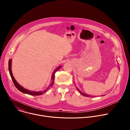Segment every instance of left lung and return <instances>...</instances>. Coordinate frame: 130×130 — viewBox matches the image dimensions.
Instances as JSON below:
<instances>
[{"mask_svg": "<svg viewBox=\"0 0 130 130\" xmlns=\"http://www.w3.org/2000/svg\"><path fill=\"white\" fill-rule=\"evenodd\" d=\"M77 87V86H76ZM77 88V90L79 91V92H80V93L82 95H83V96H85V97H93V96H90V95H87V94H84V93H83V92H82L81 91H80V90H79V89L77 87H76ZM103 95H101V96H103Z\"/></svg>", "mask_w": 130, "mask_h": 130, "instance_id": "8db88e82", "label": "left lung"}]
</instances>
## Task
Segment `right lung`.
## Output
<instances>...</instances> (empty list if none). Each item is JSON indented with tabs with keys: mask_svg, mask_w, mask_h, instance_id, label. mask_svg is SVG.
Returning a JSON list of instances; mask_svg holds the SVG:
<instances>
[{
	"mask_svg": "<svg viewBox=\"0 0 130 130\" xmlns=\"http://www.w3.org/2000/svg\"><path fill=\"white\" fill-rule=\"evenodd\" d=\"M12 59H10L9 61V73L10 75L11 76V77L12 78V80L14 83V84L15 85V86L16 87V88H17L18 90H19L20 91H21V92H23L24 94H28L30 95H32V96H39V95H41L44 93H45L46 92H47L48 91V90L49 89V87H51L53 83H54V75L55 73L58 70H59L61 67L62 66H59L58 68H57L56 69H55V70L53 71V73L52 74V77H51V79H52V82L50 84V85L45 90H43V91H31L30 90H28L27 89L25 88L24 87H23V86H22L21 85H20L19 84L17 83V82L16 81V80L15 79L13 73L12 72V69H11V65H12Z\"/></svg>",
	"mask_w": 130,
	"mask_h": 130,
	"instance_id": "add662e5",
	"label": "right lung"
}]
</instances>
